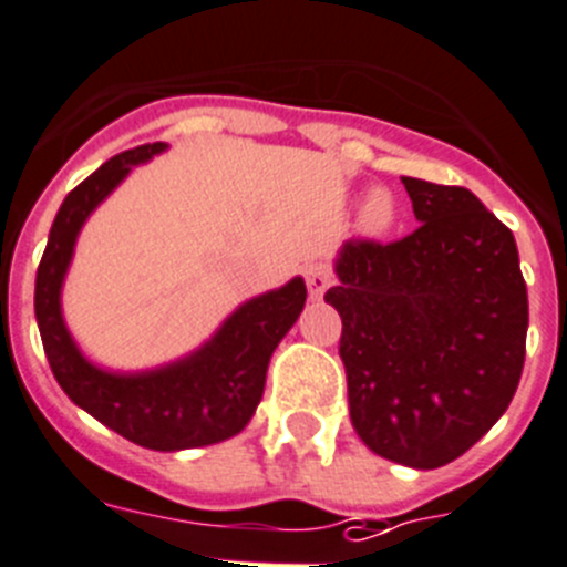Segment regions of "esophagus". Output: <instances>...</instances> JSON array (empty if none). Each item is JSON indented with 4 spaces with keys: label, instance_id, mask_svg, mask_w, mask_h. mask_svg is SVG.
Masks as SVG:
<instances>
[{
    "label": "esophagus",
    "instance_id": "obj_1",
    "mask_svg": "<svg viewBox=\"0 0 567 567\" xmlns=\"http://www.w3.org/2000/svg\"><path fill=\"white\" fill-rule=\"evenodd\" d=\"M331 284H333V275L328 264H309V267H306V287H309L311 300H320Z\"/></svg>",
    "mask_w": 567,
    "mask_h": 567
}]
</instances>
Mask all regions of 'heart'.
<instances>
[{
  "instance_id": "b5f03b06",
  "label": "heart",
  "mask_w": 567,
  "mask_h": 567,
  "mask_svg": "<svg viewBox=\"0 0 567 567\" xmlns=\"http://www.w3.org/2000/svg\"><path fill=\"white\" fill-rule=\"evenodd\" d=\"M395 217H398L395 197H392L390 192H384V188H379V192H373L368 199H364V206H361V214H359V225L368 236H381L395 225Z\"/></svg>"
}]
</instances>
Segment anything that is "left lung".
<instances>
[{
  "label": "left lung",
  "mask_w": 567,
  "mask_h": 567,
  "mask_svg": "<svg viewBox=\"0 0 567 567\" xmlns=\"http://www.w3.org/2000/svg\"><path fill=\"white\" fill-rule=\"evenodd\" d=\"M417 230L350 239L326 300L342 317L350 423L373 454L434 471L506 412L529 298L512 230L462 186L401 177Z\"/></svg>",
  "instance_id": "obj_1"
}]
</instances>
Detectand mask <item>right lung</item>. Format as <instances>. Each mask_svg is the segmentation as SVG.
Returning a JSON list of instances; mask_svg holds the SVG:
<instances>
[{
	"mask_svg": "<svg viewBox=\"0 0 567 567\" xmlns=\"http://www.w3.org/2000/svg\"><path fill=\"white\" fill-rule=\"evenodd\" d=\"M166 144H144L105 161L66 194L35 275V320L58 384L80 409L125 440L153 451L214 445L239 434L264 395L269 359L300 317L303 278L241 303L203 348L166 368L111 373L91 364L74 344L61 311V287L74 241L89 214L136 164Z\"/></svg>",
	"mask_w": 567,
	"mask_h": 567,
	"instance_id": "obj_1",
	"label": "right lung"
}]
</instances>
